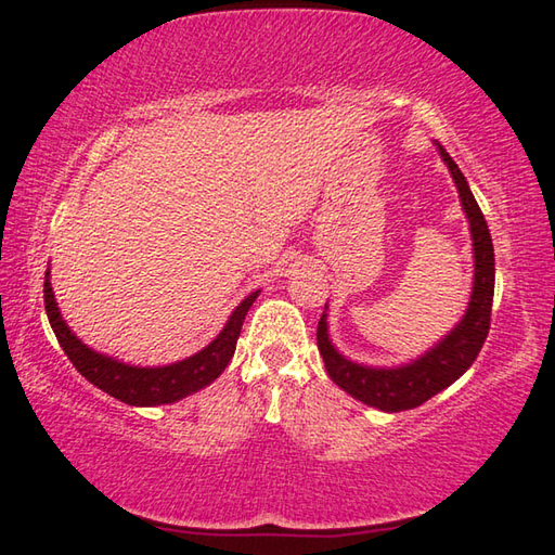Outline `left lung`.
Returning a JSON list of instances; mask_svg holds the SVG:
<instances>
[{
  "mask_svg": "<svg viewBox=\"0 0 555 555\" xmlns=\"http://www.w3.org/2000/svg\"><path fill=\"white\" fill-rule=\"evenodd\" d=\"M439 145V143H437ZM439 153L449 165V172L456 181L463 210H466L470 233H473V255H476V281H473V296L468 304V312L451 332L447 339L427 351L425 357L412 361L408 366L398 369H366L354 361H347L337 354L335 347L330 345L325 312L318 322V349L325 361L327 376L337 383L341 390H347L351 398L366 402L371 408L400 412L412 410L427 402L439 390L451 386L473 361H476L482 341L490 330V312H492V294H495V251H492V240L486 218L473 198L466 184V177L461 175L456 163L449 157L444 145H439Z\"/></svg>",
  "mask_w": 555,
  "mask_h": 555,
  "instance_id": "obj_1",
  "label": "left lung"
}]
</instances>
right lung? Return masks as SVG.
I'll use <instances>...</instances> for the list:
<instances>
[{"mask_svg": "<svg viewBox=\"0 0 555 555\" xmlns=\"http://www.w3.org/2000/svg\"><path fill=\"white\" fill-rule=\"evenodd\" d=\"M257 294L259 291L249 294L243 304L235 308L223 332H220V335L210 341L206 349H201L198 354L189 357L184 361H177V364H169V366L138 369V366L120 364V361L108 359L104 354H96L94 349L82 345V341L73 335V330L65 325V320L60 318L50 281L46 279L43 284V304H46L50 327H53L60 347H63L67 359L73 361V366L89 383H94L96 388L108 392V396H114L116 400L128 402V405H138V408L175 402L179 398L189 396V392H196L204 386H208V383H214L220 374H223L225 366L230 364V359L235 354L240 330H243L245 315L249 306L255 304Z\"/></svg>", "mask_w": 555, "mask_h": 555, "instance_id": "add662e5", "label": "right lung"}]
</instances>
